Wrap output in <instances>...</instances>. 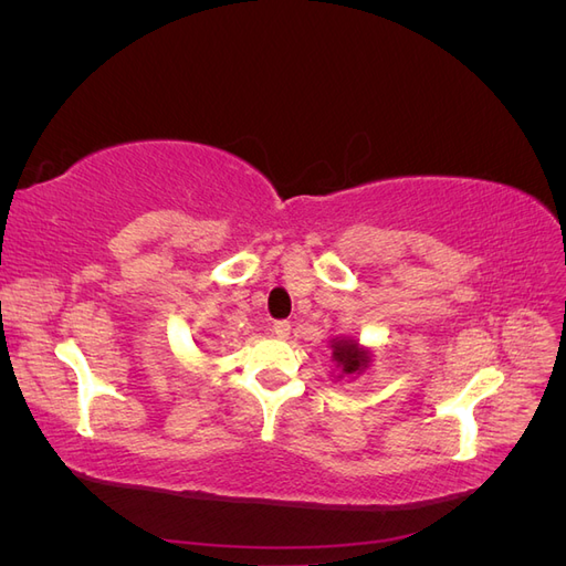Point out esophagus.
<instances>
[{
  "label": "esophagus",
  "instance_id": "34e87169",
  "mask_svg": "<svg viewBox=\"0 0 566 566\" xmlns=\"http://www.w3.org/2000/svg\"><path fill=\"white\" fill-rule=\"evenodd\" d=\"M271 331H273V335H276V337L285 339L290 335V323L287 321H276V323H273Z\"/></svg>",
  "mask_w": 566,
  "mask_h": 566
}]
</instances>
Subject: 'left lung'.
Segmentation results:
<instances>
[{"label": "left lung", "instance_id": "obj_1", "mask_svg": "<svg viewBox=\"0 0 566 566\" xmlns=\"http://www.w3.org/2000/svg\"><path fill=\"white\" fill-rule=\"evenodd\" d=\"M331 349L333 356L331 361L335 364V373L333 378L342 380V378H358V375H364L373 361H375V354L370 347H364L361 342L356 337L349 335H337L331 339Z\"/></svg>", "mask_w": 566, "mask_h": 566}]
</instances>
